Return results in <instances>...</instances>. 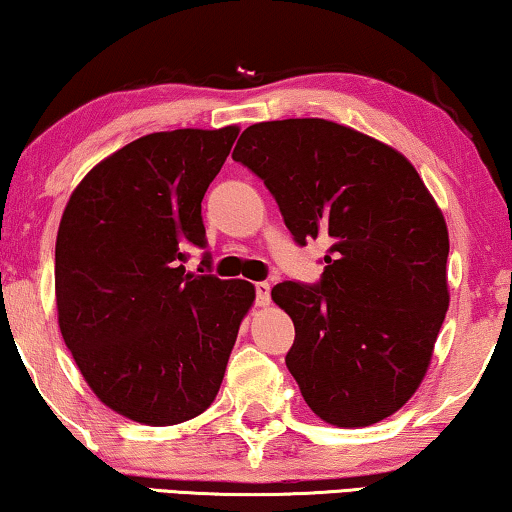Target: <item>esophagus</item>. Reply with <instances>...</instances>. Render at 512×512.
Here are the masks:
<instances>
[{"label": "esophagus", "mask_w": 512, "mask_h": 512, "mask_svg": "<svg viewBox=\"0 0 512 512\" xmlns=\"http://www.w3.org/2000/svg\"><path fill=\"white\" fill-rule=\"evenodd\" d=\"M255 292H257V305H269V301H271V285H269V282H257Z\"/></svg>", "instance_id": "1"}]
</instances>
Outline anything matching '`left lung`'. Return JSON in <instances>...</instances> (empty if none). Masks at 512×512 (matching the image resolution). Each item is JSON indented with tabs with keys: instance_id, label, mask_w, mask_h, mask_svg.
<instances>
[{
	"instance_id": "1",
	"label": "left lung",
	"mask_w": 512,
	"mask_h": 512,
	"mask_svg": "<svg viewBox=\"0 0 512 512\" xmlns=\"http://www.w3.org/2000/svg\"><path fill=\"white\" fill-rule=\"evenodd\" d=\"M232 158L299 246L331 241L319 285L271 289L294 322L285 363L303 400L338 427L384 421L421 386L451 301L444 213L400 151L335 121L253 124Z\"/></svg>"
}]
</instances>
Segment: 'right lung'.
Here are the masks:
<instances>
[{
    "instance_id": "1",
    "label": "right lung",
    "mask_w": 512,
    "mask_h": 512,
    "mask_svg": "<svg viewBox=\"0 0 512 512\" xmlns=\"http://www.w3.org/2000/svg\"><path fill=\"white\" fill-rule=\"evenodd\" d=\"M236 135L239 126L144 135L91 167L61 216V338L96 398L135 423L207 411L255 303L246 280L186 271V248L207 243L202 200Z\"/></svg>"
}]
</instances>
